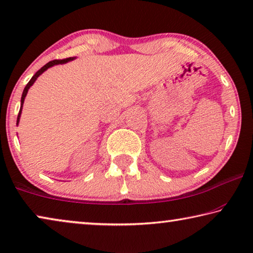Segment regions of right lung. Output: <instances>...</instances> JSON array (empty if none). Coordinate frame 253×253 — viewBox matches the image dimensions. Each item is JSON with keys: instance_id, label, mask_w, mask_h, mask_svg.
<instances>
[{"instance_id": "1", "label": "right lung", "mask_w": 253, "mask_h": 253, "mask_svg": "<svg viewBox=\"0 0 253 253\" xmlns=\"http://www.w3.org/2000/svg\"><path fill=\"white\" fill-rule=\"evenodd\" d=\"M76 57H68V59H64V60H53V61H50V62H48L47 64H45L44 67H42V69H40L38 70V71L35 73L34 75V77L32 78V79H30V81L28 84H26V87H25V89H23V92H22V96H21V105H20V111H19V114H18V119H17V126L19 124V121H20V116H21V112H22V106H23V102H25V98H26V96H27V92H28V90H29V88L33 86L34 84V83L35 81L37 80V78L40 77L42 72H45L46 70H47L48 68H52V67H54V65H57V64H64V63H68V62H70V61H72V60H75Z\"/></svg>"}]
</instances>
